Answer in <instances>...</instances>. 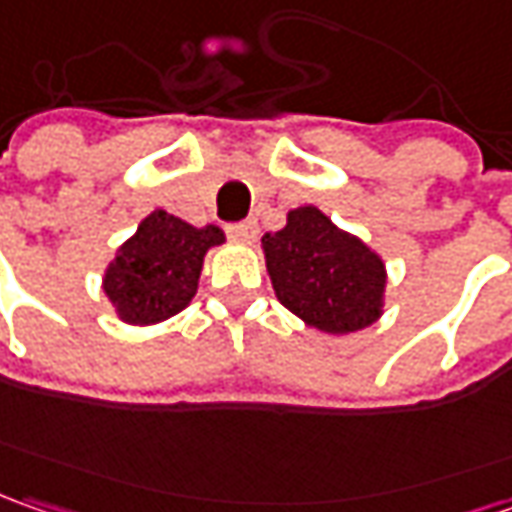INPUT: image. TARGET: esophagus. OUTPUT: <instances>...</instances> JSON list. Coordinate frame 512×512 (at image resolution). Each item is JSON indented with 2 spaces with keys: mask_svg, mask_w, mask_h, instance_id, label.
I'll return each mask as SVG.
<instances>
[{
  "mask_svg": "<svg viewBox=\"0 0 512 512\" xmlns=\"http://www.w3.org/2000/svg\"><path fill=\"white\" fill-rule=\"evenodd\" d=\"M229 238L238 240V243H252L257 235V223L255 221H240V223H229L226 226Z\"/></svg>",
  "mask_w": 512,
  "mask_h": 512,
  "instance_id": "1",
  "label": "esophagus"
}]
</instances>
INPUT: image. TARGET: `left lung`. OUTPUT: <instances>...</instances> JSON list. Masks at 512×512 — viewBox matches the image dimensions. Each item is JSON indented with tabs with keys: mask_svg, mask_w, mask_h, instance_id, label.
<instances>
[{
	"mask_svg": "<svg viewBox=\"0 0 512 512\" xmlns=\"http://www.w3.org/2000/svg\"><path fill=\"white\" fill-rule=\"evenodd\" d=\"M263 255L277 300L306 326L351 334L379 320L388 280L382 257L317 206L291 209L280 232L263 235Z\"/></svg>",
	"mask_w": 512,
	"mask_h": 512,
	"instance_id": "8db88e82",
	"label": "left lung"
}]
</instances>
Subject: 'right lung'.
I'll list each match as a JSON object with an SVG mask.
<instances>
[{"label":"right lung","instance_id":"1","mask_svg":"<svg viewBox=\"0 0 512 512\" xmlns=\"http://www.w3.org/2000/svg\"><path fill=\"white\" fill-rule=\"evenodd\" d=\"M223 240V229L212 223L198 229L155 209L104 272L115 314L130 326H152L184 311L198 291L203 257Z\"/></svg>","mask_w":512,"mask_h":512}]
</instances>
